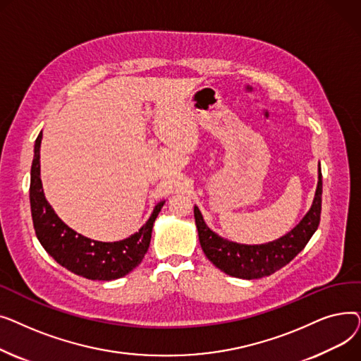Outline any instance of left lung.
I'll return each instance as SVG.
<instances>
[{
  "mask_svg": "<svg viewBox=\"0 0 361 361\" xmlns=\"http://www.w3.org/2000/svg\"><path fill=\"white\" fill-rule=\"evenodd\" d=\"M322 211V171L317 166V187L309 212L291 231L264 244H241L230 241L206 225L199 207L195 206L202 250L218 269L241 279H259L269 276L290 263L316 233Z\"/></svg>",
  "mask_w": 361,
  "mask_h": 361,
  "instance_id": "1",
  "label": "left lung"
}]
</instances>
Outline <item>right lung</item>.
<instances>
[{
    "instance_id": "obj_1",
    "label": "right lung",
    "mask_w": 361,
    "mask_h": 361,
    "mask_svg": "<svg viewBox=\"0 0 361 361\" xmlns=\"http://www.w3.org/2000/svg\"><path fill=\"white\" fill-rule=\"evenodd\" d=\"M42 131L35 142L30 169V209L37 240L56 263L70 272L93 279L112 281L130 274L143 260L154 230V222L165 200L155 204L142 228L120 241H98L71 230L48 203L41 180Z\"/></svg>"
}]
</instances>
